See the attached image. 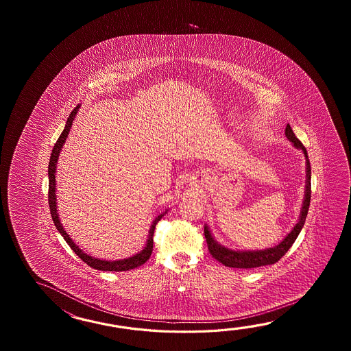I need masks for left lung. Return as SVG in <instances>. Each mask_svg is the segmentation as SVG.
Wrapping results in <instances>:
<instances>
[{"instance_id":"1","label":"left lung","mask_w":351,"mask_h":351,"mask_svg":"<svg viewBox=\"0 0 351 351\" xmlns=\"http://www.w3.org/2000/svg\"><path fill=\"white\" fill-rule=\"evenodd\" d=\"M286 138L293 144L295 148L302 150L306 158V189L305 197H304V204L301 208L300 218L298 223L292 228V231L285 237L282 242H280L277 246L271 247L267 250H261V251H234L230 250L227 247L222 246L213 239L210 234V231L207 226H204V237L208 245L209 254L212 257H215L217 261L221 262L227 267H233V269H254L260 266H267V265H274L276 263L282 256H284L290 247L293 245L295 239H298L300 232L302 230L305 224L306 216L310 207V199H311V165L310 160L307 157V150H306L304 144L298 141L296 135L293 134L292 128L287 124L285 129Z\"/></svg>"}]
</instances>
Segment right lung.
Masks as SVG:
<instances>
[{
	"label": "right lung",
	"instance_id": "add662e5",
	"mask_svg": "<svg viewBox=\"0 0 351 351\" xmlns=\"http://www.w3.org/2000/svg\"><path fill=\"white\" fill-rule=\"evenodd\" d=\"M79 108H80V105H77L74 110L71 112V114L69 115L65 129L62 130V133L60 135L58 142L55 143L53 153H51V157H50V162H49V207H50V212H51L53 223H55V227L58 228V231L61 233V236L66 241L67 245L70 246V248L82 258V261L85 262L88 266H90V267L100 269V271H117V272L136 269V267L142 266L143 263H145V262L149 260L150 254H152V251H153V234H154L156 226H157L158 222L160 221V218L167 213V210H165V213L159 215V216L153 221V223L150 226L149 234H148V239H147V245L143 248L142 251L134 254V256H132V257H129V258L118 260V261L99 260V258L91 257L89 254L82 252V250L79 248V246H76L74 242H73V239L69 237V234H67L66 231H65L64 227H62V224L60 222L59 215H58V207H56V194H55V192H56V180H55L56 163H58L60 152H61V148H62L64 143L66 141L67 135H69V132H70V128L73 125L75 115H76V112L79 110Z\"/></svg>",
	"mask_w": 351,
	"mask_h": 351
}]
</instances>
